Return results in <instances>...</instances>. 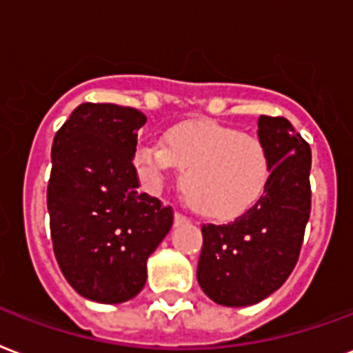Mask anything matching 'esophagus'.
Instances as JSON below:
<instances>
[{
    "instance_id": "1",
    "label": "esophagus",
    "mask_w": 353,
    "mask_h": 353,
    "mask_svg": "<svg viewBox=\"0 0 353 353\" xmlns=\"http://www.w3.org/2000/svg\"><path fill=\"white\" fill-rule=\"evenodd\" d=\"M185 222H188V219L185 216V214H181V212H176V214H174V224L179 225V224H185Z\"/></svg>"
}]
</instances>
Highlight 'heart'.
Segmentation results:
<instances>
[{"label":"heart","instance_id":"obj_1","mask_svg":"<svg viewBox=\"0 0 353 353\" xmlns=\"http://www.w3.org/2000/svg\"><path fill=\"white\" fill-rule=\"evenodd\" d=\"M163 143L144 142L134 150L139 176L159 185L176 166L183 172L187 207L207 220H233L265 196L272 157L259 137L214 120H185L166 129Z\"/></svg>","mask_w":353,"mask_h":353}]
</instances>
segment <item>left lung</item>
Returning <instances> with one entry per match:
<instances>
[{
	"label": "left lung",
	"mask_w": 353,
	"mask_h": 353,
	"mask_svg": "<svg viewBox=\"0 0 353 353\" xmlns=\"http://www.w3.org/2000/svg\"><path fill=\"white\" fill-rule=\"evenodd\" d=\"M272 177L259 203L230 224H203L198 283L212 302L244 307L278 290L296 266L311 212V148L283 117L261 114Z\"/></svg>",
	"instance_id": "1"
}]
</instances>
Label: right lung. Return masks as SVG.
<instances>
[{"label": "right lung", "instance_id": "1", "mask_svg": "<svg viewBox=\"0 0 353 353\" xmlns=\"http://www.w3.org/2000/svg\"><path fill=\"white\" fill-rule=\"evenodd\" d=\"M133 107L81 103L51 146L48 212L53 252L75 292L122 303L146 283V261L174 224L172 207L139 190Z\"/></svg>", "mask_w": 353, "mask_h": 353}]
</instances>
